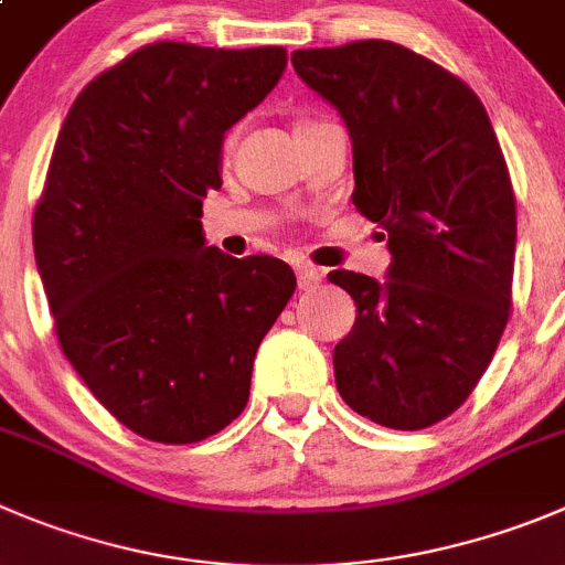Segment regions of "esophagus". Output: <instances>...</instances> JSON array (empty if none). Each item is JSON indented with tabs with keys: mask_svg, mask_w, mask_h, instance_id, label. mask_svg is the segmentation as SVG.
Wrapping results in <instances>:
<instances>
[{
	"mask_svg": "<svg viewBox=\"0 0 565 565\" xmlns=\"http://www.w3.org/2000/svg\"><path fill=\"white\" fill-rule=\"evenodd\" d=\"M295 276H298V287L303 289V292H309V289H315L323 281V270H318V267L312 265H298Z\"/></svg>",
	"mask_w": 565,
	"mask_h": 565,
	"instance_id": "obj_1",
	"label": "esophagus"
}]
</instances>
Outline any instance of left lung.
<instances>
[{"mask_svg":"<svg viewBox=\"0 0 565 565\" xmlns=\"http://www.w3.org/2000/svg\"><path fill=\"white\" fill-rule=\"evenodd\" d=\"M340 110L354 200L387 239V278L331 270L356 303L334 348L342 402L390 429H426L466 402L510 318L515 198L488 110L451 72L393 41L292 52Z\"/></svg>","mask_w":565,"mask_h":565,"instance_id":"8db88e82","label":"left lung"}]
</instances>
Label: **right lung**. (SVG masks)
Returning a JSON list of instances; mask_svg holds the SVG:
<instances>
[{
  "label": "right lung",
  "mask_w": 565,
  "mask_h": 565,
  "mask_svg": "<svg viewBox=\"0 0 565 565\" xmlns=\"http://www.w3.org/2000/svg\"><path fill=\"white\" fill-rule=\"evenodd\" d=\"M287 52L158 41L94 77L57 134L33 247L63 354L119 424L198 443L245 409L258 342L295 292L273 256L205 245L223 141Z\"/></svg>",
  "instance_id": "right-lung-1"
}]
</instances>
